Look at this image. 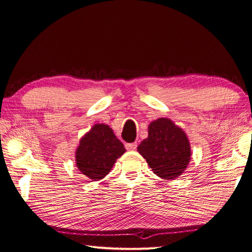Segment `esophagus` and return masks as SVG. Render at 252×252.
Returning a JSON list of instances; mask_svg holds the SVG:
<instances>
[{
	"label": "esophagus",
	"mask_w": 252,
	"mask_h": 252,
	"mask_svg": "<svg viewBox=\"0 0 252 252\" xmlns=\"http://www.w3.org/2000/svg\"><path fill=\"white\" fill-rule=\"evenodd\" d=\"M136 146H138V144H136L135 142L134 143H128V144L125 145V147H126L127 150H135Z\"/></svg>",
	"instance_id": "obj_1"
}]
</instances>
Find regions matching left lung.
I'll use <instances>...</instances> for the list:
<instances>
[{"label": "left lung", "mask_w": 252, "mask_h": 252, "mask_svg": "<svg viewBox=\"0 0 252 252\" xmlns=\"http://www.w3.org/2000/svg\"><path fill=\"white\" fill-rule=\"evenodd\" d=\"M138 151L154 172L165 180H174L184 172L191 157L185 132L169 119H158L148 127V138Z\"/></svg>", "instance_id": "8db88e82"}]
</instances>
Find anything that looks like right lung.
Masks as SVG:
<instances>
[{
    "mask_svg": "<svg viewBox=\"0 0 252 252\" xmlns=\"http://www.w3.org/2000/svg\"><path fill=\"white\" fill-rule=\"evenodd\" d=\"M125 151L123 143L117 139L109 126L96 124L80 141L75 162L79 170L87 178L98 181L108 174L118 158Z\"/></svg>",
    "mask_w": 252,
    "mask_h": 252,
    "instance_id": "right-lung-1",
    "label": "right lung"
}]
</instances>
